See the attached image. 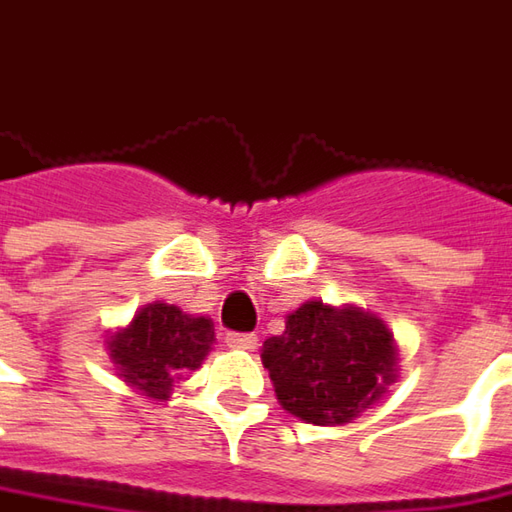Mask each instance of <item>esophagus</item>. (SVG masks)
Instances as JSON below:
<instances>
[{
    "label": "esophagus",
    "instance_id": "esophagus-1",
    "mask_svg": "<svg viewBox=\"0 0 512 512\" xmlns=\"http://www.w3.org/2000/svg\"><path fill=\"white\" fill-rule=\"evenodd\" d=\"M226 346H232V349H255L257 338L252 332H229L226 335Z\"/></svg>",
    "mask_w": 512,
    "mask_h": 512
}]
</instances>
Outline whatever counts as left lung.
Returning a JSON list of instances; mask_svg holds the SVG:
<instances>
[{
    "label": "left lung",
    "instance_id": "left-lung-1",
    "mask_svg": "<svg viewBox=\"0 0 512 512\" xmlns=\"http://www.w3.org/2000/svg\"><path fill=\"white\" fill-rule=\"evenodd\" d=\"M263 367L280 407L306 424H349L398 378V346L387 323L358 306L306 300L286 315L283 335L263 341Z\"/></svg>",
    "mask_w": 512,
    "mask_h": 512
}]
</instances>
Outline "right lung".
I'll return each instance as SVG.
<instances>
[{
  "instance_id": "add662e5",
  "label": "right lung",
  "mask_w": 512,
  "mask_h": 512,
  "mask_svg": "<svg viewBox=\"0 0 512 512\" xmlns=\"http://www.w3.org/2000/svg\"><path fill=\"white\" fill-rule=\"evenodd\" d=\"M212 344V318H194L171 303L154 300L108 338V352L128 387L154 401H168L174 384L206 361Z\"/></svg>"
}]
</instances>
